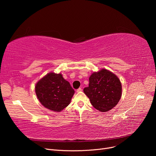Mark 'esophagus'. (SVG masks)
Segmentation results:
<instances>
[{
    "label": "esophagus",
    "instance_id": "esophagus-1",
    "mask_svg": "<svg viewBox=\"0 0 156 156\" xmlns=\"http://www.w3.org/2000/svg\"><path fill=\"white\" fill-rule=\"evenodd\" d=\"M83 90V89L81 88H79L77 90V92H81Z\"/></svg>",
    "mask_w": 156,
    "mask_h": 156
}]
</instances>
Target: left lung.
Here are the masks:
<instances>
[{
    "label": "left lung",
    "instance_id": "1",
    "mask_svg": "<svg viewBox=\"0 0 156 156\" xmlns=\"http://www.w3.org/2000/svg\"><path fill=\"white\" fill-rule=\"evenodd\" d=\"M83 91L94 108L101 112H107L120 101L122 84L116 75L102 69L90 75L88 87Z\"/></svg>",
    "mask_w": 156,
    "mask_h": 156
}]
</instances>
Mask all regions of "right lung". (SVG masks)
<instances>
[{
    "label": "right lung",
    "mask_w": 156,
    "mask_h": 156,
    "mask_svg": "<svg viewBox=\"0 0 156 156\" xmlns=\"http://www.w3.org/2000/svg\"><path fill=\"white\" fill-rule=\"evenodd\" d=\"M36 96L49 109L59 112L66 107L74 94V90L60 73H49L37 83Z\"/></svg>",
    "instance_id": "1"
}]
</instances>
